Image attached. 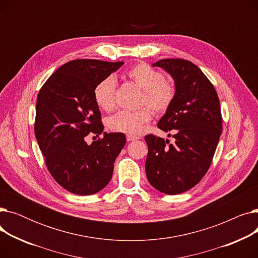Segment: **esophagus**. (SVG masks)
Returning a JSON list of instances; mask_svg holds the SVG:
<instances>
[{
  "instance_id": "obj_1",
  "label": "esophagus",
  "mask_w": 258,
  "mask_h": 258,
  "mask_svg": "<svg viewBox=\"0 0 258 258\" xmlns=\"http://www.w3.org/2000/svg\"><path fill=\"white\" fill-rule=\"evenodd\" d=\"M137 139H139V137L134 136V135H126V140L127 141H134V140H137Z\"/></svg>"
}]
</instances>
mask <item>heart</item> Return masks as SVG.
I'll return each instance as SVG.
<instances>
[{"label":"heart","instance_id":"1","mask_svg":"<svg viewBox=\"0 0 258 258\" xmlns=\"http://www.w3.org/2000/svg\"><path fill=\"white\" fill-rule=\"evenodd\" d=\"M126 76L141 89L140 104L149 107L143 106L136 111H119L108 117L106 123L113 132L138 135L143 125L151 121V109L156 114L167 111L173 101L175 87L171 79L164 78L159 71L144 62L132 67ZM115 92L116 80L113 76H107L95 86L94 100L101 110L111 112L115 107Z\"/></svg>","mask_w":258,"mask_h":258}]
</instances>
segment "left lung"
<instances>
[{
  "instance_id": "obj_1",
  "label": "left lung",
  "mask_w": 258,
  "mask_h": 258,
  "mask_svg": "<svg viewBox=\"0 0 258 258\" xmlns=\"http://www.w3.org/2000/svg\"><path fill=\"white\" fill-rule=\"evenodd\" d=\"M153 66L174 80L173 101L158 127L172 132L175 141L171 144L168 139L146 135V177L157 190L179 195L196 186L211 165L223 131L220 99L210 80L191 61L168 58Z\"/></svg>"
}]
</instances>
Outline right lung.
Instances as JSON below:
<instances>
[{
    "label": "right lung",
    "instance_id": "1",
    "mask_svg": "<svg viewBox=\"0 0 258 258\" xmlns=\"http://www.w3.org/2000/svg\"><path fill=\"white\" fill-rule=\"evenodd\" d=\"M122 64L71 60L58 68L38 92L35 137L49 172L72 194L90 196L103 189L126 142L122 133H102L101 114L94 100L95 86ZM89 133H103L104 137L88 145Z\"/></svg>",
    "mask_w": 258,
    "mask_h": 258
}]
</instances>
